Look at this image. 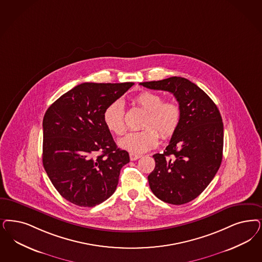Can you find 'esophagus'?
<instances>
[{
	"label": "esophagus",
	"mask_w": 262,
	"mask_h": 262,
	"mask_svg": "<svg viewBox=\"0 0 262 262\" xmlns=\"http://www.w3.org/2000/svg\"><path fill=\"white\" fill-rule=\"evenodd\" d=\"M139 158H141V155H137V154H129V159H130V161H136V160H138Z\"/></svg>",
	"instance_id": "obj_1"
}]
</instances>
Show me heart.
Returning a JSON list of instances; mask_svg holds the SVG:
<instances>
[{
	"label": "heart",
	"mask_w": 262,
	"mask_h": 262,
	"mask_svg": "<svg viewBox=\"0 0 262 262\" xmlns=\"http://www.w3.org/2000/svg\"><path fill=\"white\" fill-rule=\"evenodd\" d=\"M141 108L147 112L140 132L129 133L118 142L119 146L133 154L148 152L159 142V134L163 138H168L175 134L180 125L182 110L175 101H163V98L156 93L142 92L135 97ZM103 121L109 130L117 136L126 132L125 110L120 100L109 104L103 112Z\"/></svg>",
	"instance_id": "obj_1"
}]
</instances>
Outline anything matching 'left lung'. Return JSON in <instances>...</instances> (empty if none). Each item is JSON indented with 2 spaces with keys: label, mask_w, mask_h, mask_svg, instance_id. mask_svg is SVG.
<instances>
[{
  "label": "left lung",
  "mask_w": 262,
  "mask_h": 262,
  "mask_svg": "<svg viewBox=\"0 0 262 262\" xmlns=\"http://www.w3.org/2000/svg\"><path fill=\"white\" fill-rule=\"evenodd\" d=\"M140 85L171 93L182 110L180 125L165 151L153 156L156 166L148 176L150 189L166 203H188L207 188L222 163L221 113L207 94L186 78L173 76Z\"/></svg>",
  "instance_id": "1"
}]
</instances>
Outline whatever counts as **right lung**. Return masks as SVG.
<instances>
[{"label": "right lung", "mask_w": 262, "mask_h": 262, "mask_svg": "<svg viewBox=\"0 0 262 262\" xmlns=\"http://www.w3.org/2000/svg\"><path fill=\"white\" fill-rule=\"evenodd\" d=\"M135 83H89L75 86L46 110L42 163L55 189L81 207H94L116 190L121 168L129 162L117 148L103 112Z\"/></svg>", "instance_id": "1"}]
</instances>
